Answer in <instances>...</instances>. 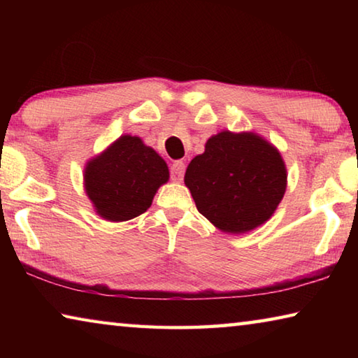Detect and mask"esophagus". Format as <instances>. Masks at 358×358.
I'll return each instance as SVG.
<instances>
[{"label":"esophagus","mask_w":358,"mask_h":358,"mask_svg":"<svg viewBox=\"0 0 358 358\" xmlns=\"http://www.w3.org/2000/svg\"><path fill=\"white\" fill-rule=\"evenodd\" d=\"M185 169H186V166H185L183 161H175L173 164L171 166V178H172V181L183 180Z\"/></svg>","instance_id":"obj_1"}]
</instances>
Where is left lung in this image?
I'll use <instances>...</instances> for the list:
<instances>
[{
    "label": "left lung",
    "instance_id": "left-lung-1",
    "mask_svg": "<svg viewBox=\"0 0 358 358\" xmlns=\"http://www.w3.org/2000/svg\"><path fill=\"white\" fill-rule=\"evenodd\" d=\"M199 213L222 232L246 234L275 213L287 186L276 147L254 132L221 131L185 173Z\"/></svg>",
    "mask_w": 358,
    "mask_h": 358
}]
</instances>
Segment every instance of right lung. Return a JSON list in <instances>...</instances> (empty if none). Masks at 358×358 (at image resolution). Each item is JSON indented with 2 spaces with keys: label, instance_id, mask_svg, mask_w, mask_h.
Returning a JSON list of instances; mask_svg holds the SVG:
<instances>
[{
  "label": "right lung",
  "instance_id": "1",
  "mask_svg": "<svg viewBox=\"0 0 358 358\" xmlns=\"http://www.w3.org/2000/svg\"><path fill=\"white\" fill-rule=\"evenodd\" d=\"M167 181L166 161L136 136H121L83 171L85 191L96 213L112 222L145 213Z\"/></svg>",
  "mask_w": 358,
  "mask_h": 358
}]
</instances>
